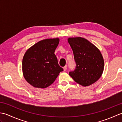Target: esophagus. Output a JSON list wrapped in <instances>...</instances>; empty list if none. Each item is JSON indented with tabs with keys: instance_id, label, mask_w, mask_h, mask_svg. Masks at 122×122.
I'll return each mask as SVG.
<instances>
[{
	"instance_id": "1",
	"label": "esophagus",
	"mask_w": 122,
	"mask_h": 122,
	"mask_svg": "<svg viewBox=\"0 0 122 122\" xmlns=\"http://www.w3.org/2000/svg\"><path fill=\"white\" fill-rule=\"evenodd\" d=\"M63 70H64V71H66V70H67V66H64L63 67Z\"/></svg>"
}]
</instances>
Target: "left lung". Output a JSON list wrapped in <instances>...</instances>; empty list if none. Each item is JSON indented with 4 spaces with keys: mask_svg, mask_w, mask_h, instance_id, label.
I'll return each instance as SVG.
<instances>
[{
    "mask_svg": "<svg viewBox=\"0 0 122 122\" xmlns=\"http://www.w3.org/2000/svg\"><path fill=\"white\" fill-rule=\"evenodd\" d=\"M68 42L73 51L76 66L69 75L77 83L84 86L94 83L101 76L104 60L99 50L84 38H70Z\"/></svg>",
    "mask_w": 122,
    "mask_h": 122,
    "instance_id": "1",
    "label": "left lung"
}]
</instances>
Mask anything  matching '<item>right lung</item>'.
<instances>
[{
	"label": "right lung",
	"mask_w": 122,
	"mask_h": 122,
	"mask_svg": "<svg viewBox=\"0 0 122 122\" xmlns=\"http://www.w3.org/2000/svg\"><path fill=\"white\" fill-rule=\"evenodd\" d=\"M58 38L41 40L30 48L22 60V71L26 81L35 87L46 88L52 84L63 71L54 51Z\"/></svg>",
	"instance_id": "obj_1"
}]
</instances>
